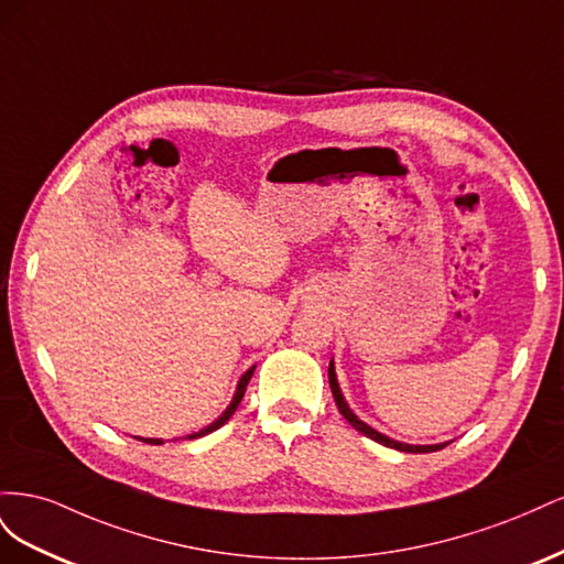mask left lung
<instances>
[{
    "mask_svg": "<svg viewBox=\"0 0 564 564\" xmlns=\"http://www.w3.org/2000/svg\"><path fill=\"white\" fill-rule=\"evenodd\" d=\"M329 386H332V392H334V400H336V406L338 412L344 414V419L352 425L355 431H360L362 435L371 437L373 442H379V445L383 447H390V449H398V452H409V454H425V452H435V449H442L447 445V442H440V445H406V442H400V440H392L383 433H379L377 429H371L369 423H365L362 419H357V414L352 412V409L348 406L344 392H340V386H338V379H336V369H334V360L329 362Z\"/></svg>",
    "mask_w": 564,
    "mask_h": 564,
    "instance_id": "8db88e82",
    "label": "left lung"
}]
</instances>
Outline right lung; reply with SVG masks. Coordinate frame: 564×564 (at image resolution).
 I'll return each instance as SVG.
<instances>
[{
  "label": "right lung",
  "instance_id": "obj_1",
  "mask_svg": "<svg viewBox=\"0 0 564 564\" xmlns=\"http://www.w3.org/2000/svg\"><path fill=\"white\" fill-rule=\"evenodd\" d=\"M253 369L256 367H249L245 373H242V379L237 381V390H235V395H232V400H230V404L226 406V412L220 414L214 423H209L207 429H202V431H197V433H193V435H187L185 440H195V437H202V435H209V433H214L216 429H220V425H224L232 414H235V409H237V404L242 402V398H245V390H247V383L251 381V377H253ZM139 440H143V442H148V445H164V440L162 437H139Z\"/></svg>",
  "mask_w": 564,
  "mask_h": 564
}]
</instances>
